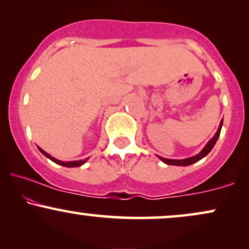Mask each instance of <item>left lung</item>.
<instances>
[{"label":"left lung","instance_id":"left-lung-1","mask_svg":"<svg viewBox=\"0 0 249 249\" xmlns=\"http://www.w3.org/2000/svg\"><path fill=\"white\" fill-rule=\"evenodd\" d=\"M221 127H222V121L220 122L218 131H216V133L214 134L213 138L207 142L206 146L202 148V150L200 151V153L196 154V156H193V157H191V158H186V159H167V158H162V157H159V156H158V158L160 159L161 161H164L165 164L176 165V166H188V165L194 164V162L199 161L200 159H202L204 157H206L207 154L211 152V150H212V148L214 147V145H215L216 141H218V138L220 136V131H221Z\"/></svg>","mask_w":249,"mask_h":249}]
</instances>
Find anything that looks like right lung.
Returning a JSON list of instances; mask_svg holds the SVG:
<instances>
[{"label":"right lung","mask_w":249,"mask_h":249,"mask_svg":"<svg viewBox=\"0 0 249 249\" xmlns=\"http://www.w3.org/2000/svg\"><path fill=\"white\" fill-rule=\"evenodd\" d=\"M38 147V146H37ZM38 150L41 151V152L44 154L45 157H47V158H49L50 160H53V162H56V164H59V165H62V166H65V167H77V166H82L83 164H84L85 161L88 160V158L87 159H83V160H75V161H61V160H58V159H56V158H53V157H51L49 153H47L45 152V151H43L41 147H38Z\"/></svg>","instance_id":"right-lung-1"}]
</instances>
